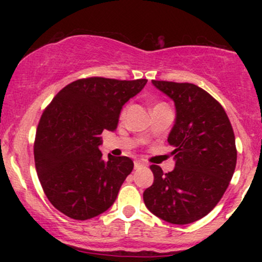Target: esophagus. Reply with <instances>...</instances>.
Listing matches in <instances>:
<instances>
[{
  "label": "esophagus",
  "instance_id": "1",
  "mask_svg": "<svg viewBox=\"0 0 262 262\" xmlns=\"http://www.w3.org/2000/svg\"><path fill=\"white\" fill-rule=\"evenodd\" d=\"M144 165H145V162L141 161V160H135L134 161V167H135V169H138V167H140V166H144Z\"/></svg>",
  "mask_w": 262,
  "mask_h": 262
}]
</instances>
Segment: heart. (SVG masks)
Instances as JSON below:
<instances>
[{"mask_svg": "<svg viewBox=\"0 0 262 262\" xmlns=\"http://www.w3.org/2000/svg\"><path fill=\"white\" fill-rule=\"evenodd\" d=\"M158 106H165V104H164V103H158V104H156V106H155V107H158ZM124 112H125V110H123V112H122V114H124Z\"/></svg>", "mask_w": 262, "mask_h": 262, "instance_id": "1", "label": "heart"}]
</instances>
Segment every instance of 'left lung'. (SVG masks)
Returning <instances> with one entry per match:
<instances>
[{
  "label": "left lung",
  "mask_w": 262,
  "mask_h": 262,
  "mask_svg": "<svg viewBox=\"0 0 262 262\" xmlns=\"http://www.w3.org/2000/svg\"><path fill=\"white\" fill-rule=\"evenodd\" d=\"M175 102L176 121L169 138L175 169L164 173L151 165L154 182L144 203L156 217L172 224L203 218L223 197L236 166L235 137L222 104L193 83L152 80Z\"/></svg>",
  "instance_id": "8db88e82"
}]
</instances>
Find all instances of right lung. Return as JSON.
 Masks as SVG:
<instances>
[{
    "mask_svg": "<svg viewBox=\"0 0 262 262\" xmlns=\"http://www.w3.org/2000/svg\"><path fill=\"white\" fill-rule=\"evenodd\" d=\"M148 80L87 77L60 90L39 121L34 141L35 169L45 196L76 221L106 212L133 170L128 156L98 149L104 129L113 132L125 102Z\"/></svg>",
    "mask_w": 262,
    "mask_h": 262,
    "instance_id": "add662e5",
    "label": "right lung"
}]
</instances>
